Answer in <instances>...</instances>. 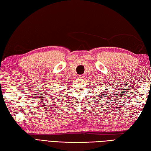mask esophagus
<instances>
[{
    "mask_svg": "<svg viewBox=\"0 0 151 151\" xmlns=\"http://www.w3.org/2000/svg\"><path fill=\"white\" fill-rule=\"evenodd\" d=\"M78 78H84V75H79L78 76Z\"/></svg>",
    "mask_w": 151,
    "mask_h": 151,
    "instance_id": "34e87169",
    "label": "esophagus"
}]
</instances>
